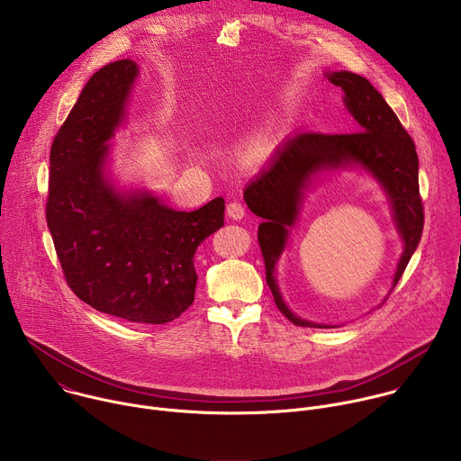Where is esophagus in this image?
I'll return each instance as SVG.
<instances>
[{"label": "esophagus", "mask_w": 461, "mask_h": 461, "mask_svg": "<svg viewBox=\"0 0 461 461\" xmlns=\"http://www.w3.org/2000/svg\"><path fill=\"white\" fill-rule=\"evenodd\" d=\"M226 213L230 219L233 221H240L244 217V206L239 203V201H231L228 206H226Z\"/></svg>", "instance_id": "1"}]
</instances>
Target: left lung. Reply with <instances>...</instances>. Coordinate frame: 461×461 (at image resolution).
<instances>
[{"label": "left lung", "instance_id": "left-lung-1", "mask_svg": "<svg viewBox=\"0 0 461 461\" xmlns=\"http://www.w3.org/2000/svg\"><path fill=\"white\" fill-rule=\"evenodd\" d=\"M324 77L343 89V102L357 123V133L322 135L313 131H297L244 189L248 208L262 219L257 239L276 304L294 324L308 328L336 326L295 315L281 295L276 267L288 244L290 230L297 224L304 193L317 175L363 167L386 193L392 219L403 240V253L393 274L392 290L402 279L423 233L420 164L411 135L366 78L348 71L324 73Z\"/></svg>", "mask_w": 461, "mask_h": 461}]
</instances>
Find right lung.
<instances>
[{
  "instance_id": "right-lung-1",
  "label": "right lung",
  "mask_w": 461,
  "mask_h": 461,
  "mask_svg": "<svg viewBox=\"0 0 461 461\" xmlns=\"http://www.w3.org/2000/svg\"><path fill=\"white\" fill-rule=\"evenodd\" d=\"M139 77L113 61L86 84L50 148L47 226L69 288L98 312L164 324L194 299V251L224 226V199L176 212L148 189H118L105 173L109 140Z\"/></svg>"
}]
</instances>
